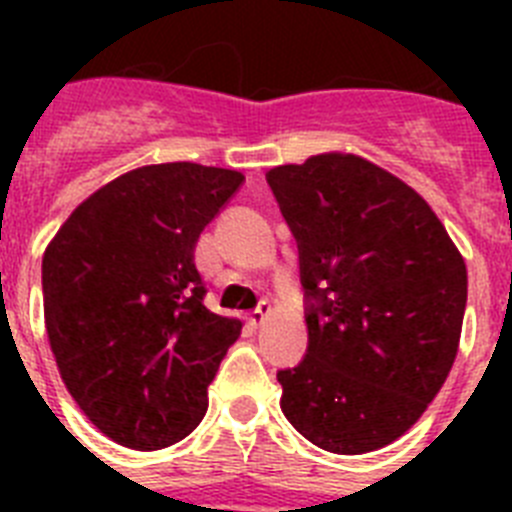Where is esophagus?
Wrapping results in <instances>:
<instances>
[{
    "mask_svg": "<svg viewBox=\"0 0 512 512\" xmlns=\"http://www.w3.org/2000/svg\"><path fill=\"white\" fill-rule=\"evenodd\" d=\"M269 315H271V305H269V302H261V305L256 307V310L248 312V323H251L253 328H261V325H264L266 320H269Z\"/></svg>",
    "mask_w": 512,
    "mask_h": 512,
    "instance_id": "obj_1",
    "label": "esophagus"
}]
</instances>
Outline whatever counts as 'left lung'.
Masks as SVG:
<instances>
[{
  "label": "left lung",
  "instance_id": "8db88e82",
  "mask_svg": "<svg viewBox=\"0 0 512 512\" xmlns=\"http://www.w3.org/2000/svg\"><path fill=\"white\" fill-rule=\"evenodd\" d=\"M300 251L307 354L277 374L282 413L330 454L397 441L459 351L467 264L431 205L354 153L266 174Z\"/></svg>",
  "mask_w": 512,
  "mask_h": 512
}]
</instances>
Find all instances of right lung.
I'll use <instances>...</instances> for the list:
<instances>
[{
	"label": "right lung",
	"instance_id": "add662e5",
	"mask_svg": "<svg viewBox=\"0 0 512 512\" xmlns=\"http://www.w3.org/2000/svg\"><path fill=\"white\" fill-rule=\"evenodd\" d=\"M241 171L153 164L87 197L43 253L45 330L66 390L107 438L166 449L200 425L241 320L205 307L194 246Z\"/></svg>",
	"mask_w": 512,
	"mask_h": 512
}]
</instances>
